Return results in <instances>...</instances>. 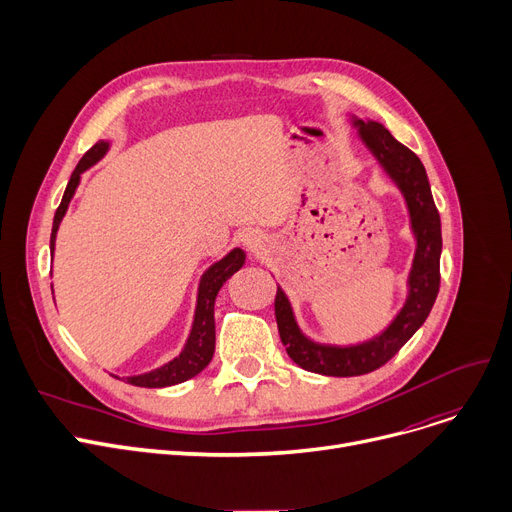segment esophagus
<instances>
[{
	"label": "esophagus",
	"instance_id": "obj_1",
	"mask_svg": "<svg viewBox=\"0 0 512 512\" xmlns=\"http://www.w3.org/2000/svg\"><path fill=\"white\" fill-rule=\"evenodd\" d=\"M240 240H242V245H245L253 253H257L263 247V234L259 230H255V228H249V230L242 232Z\"/></svg>",
	"mask_w": 512,
	"mask_h": 512
}]
</instances>
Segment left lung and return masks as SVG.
Returning a JSON list of instances; mask_svg holds the SVG:
<instances>
[{"mask_svg":"<svg viewBox=\"0 0 512 512\" xmlns=\"http://www.w3.org/2000/svg\"><path fill=\"white\" fill-rule=\"evenodd\" d=\"M353 126L357 128L359 139L380 161L384 172L394 180L402 197H405L417 247L407 280L409 294L405 305H402L386 330L359 344L336 346L307 338L301 332L297 319H294L288 297L278 286L274 307L278 332L288 357L307 371L334 375V378L363 375L388 363L423 326L440 290V213L436 209L421 159L409 147L398 143L380 122L353 120Z\"/></svg>","mask_w":512,"mask_h":512,"instance_id":"1","label":"left lung"}]
</instances>
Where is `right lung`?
Returning a JSON list of instances; mask_svg holds the SVG:
<instances>
[{"label":"right lung","instance_id":"obj_1","mask_svg":"<svg viewBox=\"0 0 512 512\" xmlns=\"http://www.w3.org/2000/svg\"><path fill=\"white\" fill-rule=\"evenodd\" d=\"M107 149H110V143L107 141L95 143L83 155V159L78 161V166L74 168L66 191H64L62 203H60L56 215H53V228H51V240H49L51 253H53V249H56V234H58L62 218L66 215V209L76 193L80 174L89 170L91 166H95L97 161L107 153ZM245 259H247L245 251L232 249L224 259L215 261L211 267H207V272L201 276V282H199L193 328H191V334H188V340L182 348V353L176 359H172L170 363L161 365L149 373L130 375V378H124V382L132 384V386H141V388H166V386H176V384H182L186 380L195 378L197 373H201L209 365L213 351H215V319H213L215 297H218V292L224 286V282L232 274H236L242 265H245Z\"/></svg>","mask_w":512,"mask_h":512}]
</instances>
